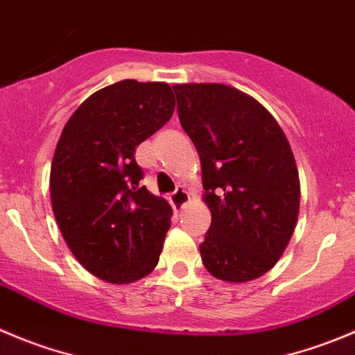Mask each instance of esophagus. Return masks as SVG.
<instances>
[{
	"instance_id": "1",
	"label": "esophagus",
	"mask_w": 355,
	"mask_h": 355,
	"mask_svg": "<svg viewBox=\"0 0 355 355\" xmlns=\"http://www.w3.org/2000/svg\"><path fill=\"white\" fill-rule=\"evenodd\" d=\"M171 202L175 209H183L190 202V195H188V191L183 187H178L174 193L171 195Z\"/></svg>"
}]
</instances>
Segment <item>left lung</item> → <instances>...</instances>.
Returning <instances> with one entry per match:
<instances>
[{"label":"left lung","instance_id":"left-lung-1","mask_svg":"<svg viewBox=\"0 0 355 355\" xmlns=\"http://www.w3.org/2000/svg\"><path fill=\"white\" fill-rule=\"evenodd\" d=\"M172 89L212 214L200 244L204 266L221 281L258 279L279 261L298 219L291 146L275 118L241 90L221 83Z\"/></svg>","mask_w":355,"mask_h":355}]
</instances>
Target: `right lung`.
I'll list each match as a JSON object with an SVG mask.
<instances>
[{"instance_id":"obj_1","label":"right lung","mask_w":355,"mask_h":355,"mask_svg":"<svg viewBox=\"0 0 355 355\" xmlns=\"http://www.w3.org/2000/svg\"><path fill=\"white\" fill-rule=\"evenodd\" d=\"M167 83L123 80L71 114L50 171L53 216L90 273L127 284L157 266L172 209L141 187L136 148L174 113Z\"/></svg>"}]
</instances>
